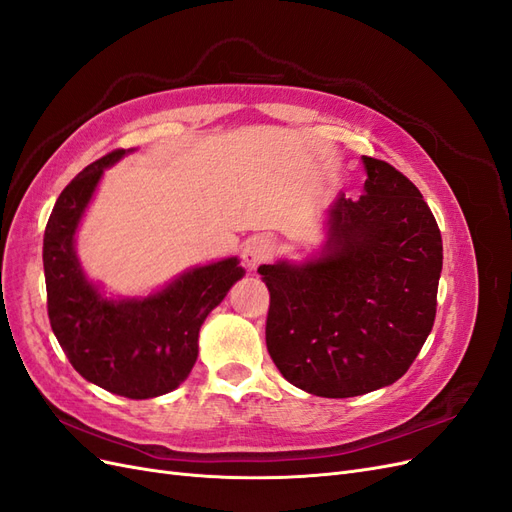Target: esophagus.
I'll return each mask as SVG.
<instances>
[{
  "instance_id": "obj_1",
  "label": "esophagus",
  "mask_w": 512,
  "mask_h": 512,
  "mask_svg": "<svg viewBox=\"0 0 512 512\" xmlns=\"http://www.w3.org/2000/svg\"><path fill=\"white\" fill-rule=\"evenodd\" d=\"M273 254H275L273 239H269L265 235H258V237H252L250 241L245 243V247H243V262L252 271H256L260 265H265V262H269Z\"/></svg>"
}]
</instances>
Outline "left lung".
<instances>
[{"instance_id": "1", "label": "left lung", "mask_w": 512, "mask_h": 512, "mask_svg": "<svg viewBox=\"0 0 512 512\" xmlns=\"http://www.w3.org/2000/svg\"><path fill=\"white\" fill-rule=\"evenodd\" d=\"M365 194H339L320 256L262 265L267 350L318 397H356L406 374L436 320L442 237L416 185L363 156Z\"/></svg>"}]
</instances>
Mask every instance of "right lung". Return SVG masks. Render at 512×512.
Segmentation results:
<instances>
[{
  "label": "right lung",
  "mask_w": 512,
  "mask_h": 512,
  "mask_svg": "<svg viewBox=\"0 0 512 512\" xmlns=\"http://www.w3.org/2000/svg\"><path fill=\"white\" fill-rule=\"evenodd\" d=\"M126 153H106L59 194L42 247L46 309L61 350L85 380L121 397L151 399L190 376L200 327L245 269L224 258L185 271L145 299H106L85 277L74 235L104 168Z\"/></svg>",
  "instance_id": "add662e5"
}]
</instances>
